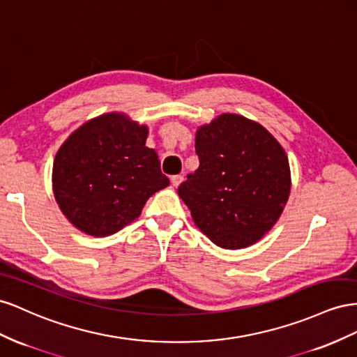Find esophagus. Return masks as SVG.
<instances>
[{"label": "esophagus", "instance_id": "34e87169", "mask_svg": "<svg viewBox=\"0 0 357 357\" xmlns=\"http://www.w3.org/2000/svg\"><path fill=\"white\" fill-rule=\"evenodd\" d=\"M170 181H172V184H173V187H178L182 181H184V176L182 175H173L172 178H170Z\"/></svg>", "mask_w": 357, "mask_h": 357}]
</instances>
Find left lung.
<instances>
[{"label": "left lung", "mask_w": 357, "mask_h": 357, "mask_svg": "<svg viewBox=\"0 0 357 357\" xmlns=\"http://www.w3.org/2000/svg\"><path fill=\"white\" fill-rule=\"evenodd\" d=\"M199 169L178 188L218 247L243 248L269 231L290 195L286 152L257 122L224 114L196 135Z\"/></svg>", "instance_id": "left-lung-1"}]
</instances>
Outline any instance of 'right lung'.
Masks as SVG:
<instances>
[{"label": "right lung", "mask_w": 357, "mask_h": 357, "mask_svg": "<svg viewBox=\"0 0 357 357\" xmlns=\"http://www.w3.org/2000/svg\"><path fill=\"white\" fill-rule=\"evenodd\" d=\"M146 136L145 126L107 114L88 121L59 148L54 195L73 226L93 236L114 235L169 185Z\"/></svg>", "instance_id": "1"}]
</instances>
